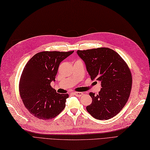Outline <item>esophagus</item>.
<instances>
[{
    "instance_id": "obj_1",
    "label": "esophagus",
    "mask_w": 150,
    "mask_h": 150,
    "mask_svg": "<svg viewBox=\"0 0 150 150\" xmlns=\"http://www.w3.org/2000/svg\"><path fill=\"white\" fill-rule=\"evenodd\" d=\"M73 94L75 95L76 96H78V97H80L82 96V95L83 94V93H81V92H74L73 93Z\"/></svg>"
}]
</instances>
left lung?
<instances>
[{"label": "left lung", "instance_id": "left-lung-1", "mask_svg": "<svg viewBox=\"0 0 150 150\" xmlns=\"http://www.w3.org/2000/svg\"><path fill=\"white\" fill-rule=\"evenodd\" d=\"M76 52L84 61L91 79L100 82L102 88L98 95L89 93L92 103L86 110L98 120L115 116L125 106L131 93L132 78L128 66L110 48L78 50Z\"/></svg>", "mask_w": 150, "mask_h": 150}]
</instances>
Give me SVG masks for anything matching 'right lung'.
Returning <instances> with one entry per match:
<instances>
[{
  "label": "right lung",
  "mask_w": 150,
  "mask_h": 150,
  "mask_svg": "<svg viewBox=\"0 0 150 150\" xmlns=\"http://www.w3.org/2000/svg\"><path fill=\"white\" fill-rule=\"evenodd\" d=\"M73 52H40L24 67L20 80V95L25 108L35 117L52 119L64 109L69 95L57 93L51 83L55 81L60 63Z\"/></svg>",
  "instance_id": "right-lung-1"
}]
</instances>
